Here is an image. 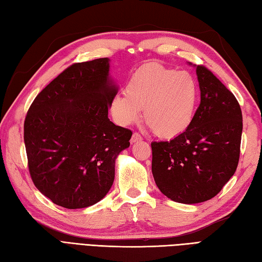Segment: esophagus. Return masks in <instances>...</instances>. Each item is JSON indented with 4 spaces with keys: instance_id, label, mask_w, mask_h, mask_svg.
Instances as JSON below:
<instances>
[{
    "instance_id": "34e87169",
    "label": "esophagus",
    "mask_w": 262,
    "mask_h": 262,
    "mask_svg": "<svg viewBox=\"0 0 262 262\" xmlns=\"http://www.w3.org/2000/svg\"><path fill=\"white\" fill-rule=\"evenodd\" d=\"M142 140H143V138L140 134H138V133H134V134H133V136H132V138H130V142L132 143H137V142H140Z\"/></svg>"
}]
</instances>
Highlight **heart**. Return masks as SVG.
<instances>
[{"label":"heart","mask_w":262,"mask_h":262,"mask_svg":"<svg viewBox=\"0 0 262 262\" xmlns=\"http://www.w3.org/2000/svg\"><path fill=\"white\" fill-rule=\"evenodd\" d=\"M125 91L111 101V114L120 125L137 121L141 110L144 121L159 137H177L191 125L198 89L188 72L149 63L134 72Z\"/></svg>","instance_id":"obj_1"}]
</instances>
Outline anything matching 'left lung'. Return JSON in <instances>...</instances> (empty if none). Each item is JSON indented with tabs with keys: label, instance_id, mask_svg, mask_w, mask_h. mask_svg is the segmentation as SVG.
<instances>
[{
	"label": "left lung",
	"instance_id": "8db88e82",
	"mask_svg": "<svg viewBox=\"0 0 262 262\" xmlns=\"http://www.w3.org/2000/svg\"><path fill=\"white\" fill-rule=\"evenodd\" d=\"M200 104L191 125L170 142H152V173L166 197L198 204L219 193L240 159L242 111L211 72L196 66Z\"/></svg>",
	"mask_w": 262,
	"mask_h": 262
}]
</instances>
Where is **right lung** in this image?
Masks as SVG:
<instances>
[{"label": "right lung", "instance_id": "obj_1", "mask_svg": "<svg viewBox=\"0 0 262 262\" xmlns=\"http://www.w3.org/2000/svg\"><path fill=\"white\" fill-rule=\"evenodd\" d=\"M109 58L75 63L33 100L25 120L28 168L36 188L69 209L100 202L115 179V162L132 130L108 109L117 94Z\"/></svg>", "mask_w": 262, "mask_h": 262}]
</instances>
